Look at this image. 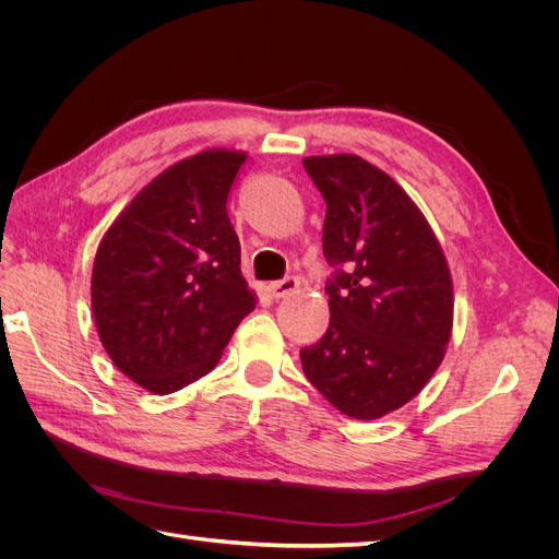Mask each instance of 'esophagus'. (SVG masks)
<instances>
[{
  "mask_svg": "<svg viewBox=\"0 0 559 559\" xmlns=\"http://www.w3.org/2000/svg\"><path fill=\"white\" fill-rule=\"evenodd\" d=\"M298 289V280L296 277H284V280H277V282H270L267 284V292L273 298H286L292 296L294 292Z\"/></svg>",
  "mask_w": 559,
  "mask_h": 559,
  "instance_id": "1",
  "label": "esophagus"
}]
</instances>
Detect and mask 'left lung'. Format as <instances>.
<instances>
[{"mask_svg": "<svg viewBox=\"0 0 559 559\" xmlns=\"http://www.w3.org/2000/svg\"><path fill=\"white\" fill-rule=\"evenodd\" d=\"M302 167L326 200V333L300 349L302 373L333 408L378 419L421 392L452 331V277L425 214L380 167L354 154Z\"/></svg>", "mask_w": 559, "mask_h": 559, "instance_id": "left-lung-1", "label": "left lung"}]
</instances>
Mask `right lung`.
<instances>
[{"label": "right lung", "instance_id": "1", "mask_svg": "<svg viewBox=\"0 0 559 559\" xmlns=\"http://www.w3.org/2000/svg\"><path fill=\"white\" fill-rule=\"evenodd\" d=\"M247 154L210 148L132 198L99 242L93 317L116 368L154 394L207 376L257 308L228 193Z\"/></svg>", "mask_w": 559, "mask_h": 559}]
</instances>
